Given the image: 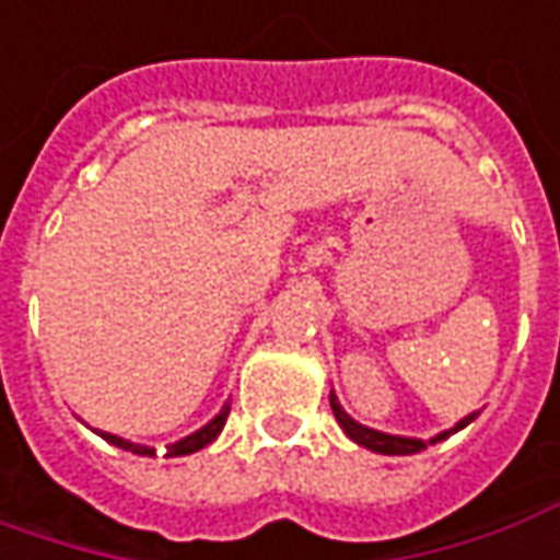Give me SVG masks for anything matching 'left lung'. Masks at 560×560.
I'll return each instance as SVG.
<instances>
[{"instance_id": "8db88e82", "label": "left lung", "mask_w": 560, "mask_h": 560, "mask_svg": "<svg viewBox=\"0 0 560 560\" xmlns=\"http://www.w3.org/2000/svg\"><path fill=\"white\" fill-rule=\"evenodd\" d=\"M330 408H334L337 423L343 425L346 435L355 441V444H361V447H368V451H376V454H389V456H408V454H420V451H425V441L420 439H398V435H386V432H376V429H368V425L355 423V420L340 408V401L334 398V392H330ZM475 417H478V413H469V417H466V420H459L451 432L463 429V425H469ZM451 432H441L439 439H432V444L441 439H447Z\"/></svg>"}]
</instances>
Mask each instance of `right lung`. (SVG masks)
Here are the masks:
<instances>
[{"label": "right lung", "instance_id": "1", "mask_svg": "<svg viewBox=\"0 0 560 560\" xmlns=\"http://www.w3.org/2000/svg\"><path fill=\"white\" fill-rule=\"evenodd\" d=\"M226 417H230V405L217 413L214 420L208 425H201L199 432H192V435H186L184 441H177V444H171L168 456H186V454H196V451H201L205 444H211V441L220 435V429L226 425ZM101 439H106L109 444H116V447H121V451H131V454H140V456H155V451L152 447H140V444H131V441L119 439V435H106V432H101Z\"/></svg>", "mask_w": 560, "mask_h": 560}]
</instances>
